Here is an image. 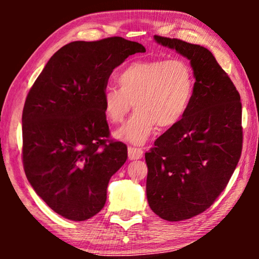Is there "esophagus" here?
Masks as SVG:
<instances>
[{
    "mask_svg": "<svg viewBox=\"0 0 259 259\" xmlns=\"http://www.w3.org/2000/svg\"><path fill=\"white\" fill-rule=\"evenodd\" d=\"M143 154L144 152L141 148L136 146H128V158L131 160H133V159H140L143 157Z\"/></svg>",
    "mask_w": 259,
    "mask_h": 259,
    "instance_id": "34e87169",
    "label": "esophagus"
}]
</instances>
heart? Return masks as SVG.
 Returning a JSON list of instances; mask_svg holds the SVG:
<instances>
[{"label":"heart","instance_id":"1","mask_svg":"<svg viewBox=\"0 0 259 259\" xmlns=\"http://www.w3.org/2000/svg\"><path fill=\"white\" fill-rule=\"evenodd\" d=\"M115 79L119 88L106 87L102 92L104 115L118 125L134 105L137 111L115 134L132 144L145 143L158 125H178L193 97V72L182 59L136 60L120 69Z\"/></svg>","mask_w":259,"mask_h":259}]
</instances>
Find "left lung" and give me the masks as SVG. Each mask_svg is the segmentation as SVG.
Here are the masks:
<instances>
[{
  "label": "left lung",
  "mask_w": 259,
  "mask_h": 259,
  "mask_svg": "<svg viewBox=\"0 0 259 259\" xmlns=\"http://www.w3.org/2000/svg\"><path fill=\"white\" fill-rule=\"evenodd\" d=\"M190 60L196 79L185 116L145 153L148 205L168 222L190 219L213 204L238 164L243 144L240 95L212 53L154 35Z\"/></svg>",
  "instance_id": "left-lung-1"
}]
</instances>
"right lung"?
<instances>
[{
  "label": "right lung",
  "mask_w": 259,
  "mask_h": 259,
  "mask_svg": "<svg viewBox=\"0 0 259 259\" xmlns=\"http://www.w3.org/2000/svg\"><path fill=\"white\" fill-rule=\"evenodd\" d=\"M143 45L120 36L74 41L60 48L30 88L22 113L28 182L46 204L70 221L100 212L127 146L109 140L102 92L113 69Z\"/></svg>",
  "instance_id": "obj_1"
}]
</instances>
